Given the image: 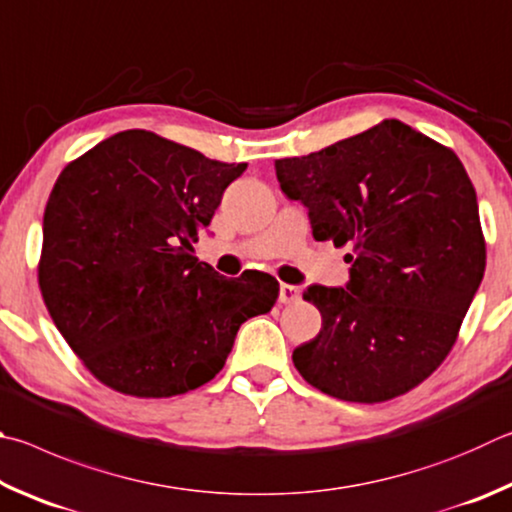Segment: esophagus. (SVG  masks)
Segmentation results:
<instances>
[{"label":"esophagus","instance_id":"obj_1","mask_svg":"<svg viewBox=\"0 0 512 512\" xmlns=\"http://www.w3.org/2000/svg\"><path fill=\"white\" fill-rule=\"evenodd\" d=\"M299 297H301V290L297 288V285L281 283V290H279V301L281 303H285V306H288V303L299 301Z\"/></svg>","mask_w":512,"mask_h":512}]
</instances>
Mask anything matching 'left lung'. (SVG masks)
Here are the masks:
<instances>
[{
    "instance_id": "left-lung-1",
    "label": "left lung",
    "mask_w": 512,
    "mask_h": 512,
    "mask_svg": "<svg viewBox=\"0 0 512 512\" xmlns=\"http://www.w3.org/2000/svg\"><path fill=\"white\" fill-rule=\"evenodd\" d=\"M312 236L353 251L346 288L310 285L321 330L294 348L301 378L346 402H387L450 355L486 270L477 193L461 159L384 119L306 157L276 159Z\"/></svg>"
}]
</instances>
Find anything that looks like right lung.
<instances>
[{"label":"right lung","instance_id":"1","mask_svg":"<svg viewBox=\"0 0 512 512\" xmlns=\"http://www.w3.org/2000/svg\"><path fill=\"white\" fill-rule=\"evenodd\" d=\"M245 168L125 130L56 179L40 292L60 335L105 387L132 398L202 387L222 371L242 321L272 310L274 276L224 279L193 256L197 231Z\"/></svg>","mask_w":512,"mask_h":512}]
</instances>
